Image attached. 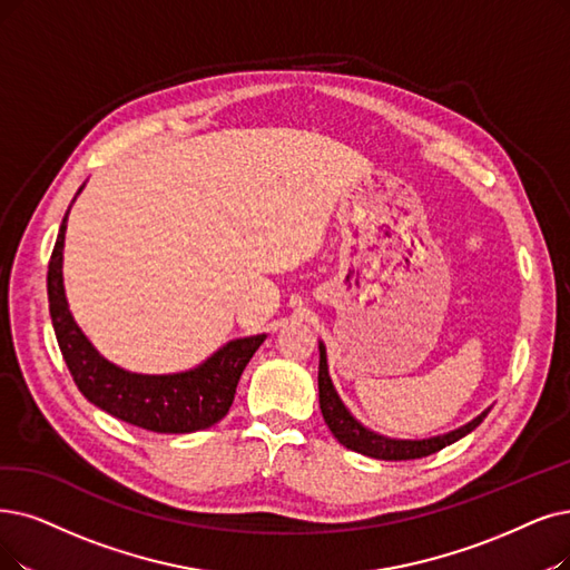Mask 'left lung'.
Returning <instances> with one entry per match:
<instances>
[{"instance_id":"obj_1","label":"left lung","mask_w":570,"mask_h":570,"mask_svg":"<svg viewBox=\"0 0 570 570\" xmlns=\"http://www.w3.org/2000/svg\"><path fill=\"white\" fill-rule=\"evenodd\" d=\"M317 348H321V367H317V391H321V409H323V419L327 428L332 430V435L338 440V444H344L351 451L362 453V456L379 459V461H412V459H423L430 456L453 442H459L461 438L470 435V432L480 425L487 414L491 412V406L484 409L480 416H474L465 425L449 430L444 435L435 438H423V440H397L381 435V432H374L364 423H360L351 409L344 404V400L338 397L332 376H330V364H327V348L323 341H317Z\"/></svg>"}]
</instances>
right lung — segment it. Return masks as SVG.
Returning a JSON list of instances; mask_svg holds the SVG:
<instances>
[{
  "mask_svg": "<svg viewBox=\"0 0 570 570\" xmlns=\"http://www.w3.org/2000/svg\"><path fill=\"white\" fill-rule=\"evenodd\" d=\"M83 187H79L77 196ZM70 208L56 238L47 287L58 346L81 395L114 419L151 432L185 435L222 421L234 402L245 364L264 344L266 334L232 338L196 367L173 374H138L109 362L77 325L65 297L62 249Z\"/></svg>",
  "mask_w": 570,
  "mask_h": 570,
  "instance_id": "1",
  "label": "right lung"
}]
</instances>
